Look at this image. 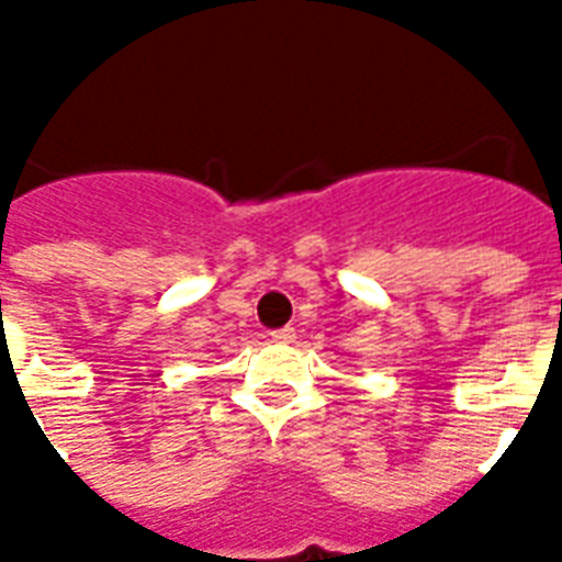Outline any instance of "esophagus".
Wrapping results in <instances>:
<instances>
[{
    "mask_svg": "<svg viewBox=\"0 0 562 562\" xmlns=\"http://www.w3.org/2000/svg\"><path fill=\"white\" fill-rule=\"evenodd\" d=\"M271 338H273V344H294L297 333H294V326H282V329L271 333Z\"/></svg>",
    "mask_w": 562,
    "mask_h": 562,
    "instance_id": "obj_1",
    "label": "esophagus"
}]
</instances>
